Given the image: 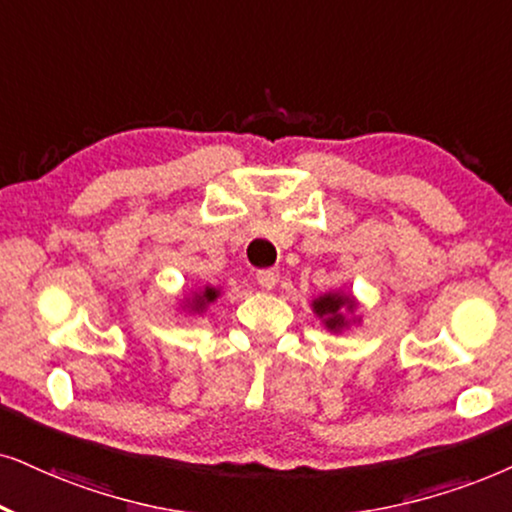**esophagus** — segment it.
<instances>
[{
  "mask_svg": "<svg viewBox=\"0 0 512 512\" xmlns=\"http://www.w3.org/2000/svg\"><path fill=\"white\" fill-rule=\"evenodd\" d=\"M278 278H281L278 269H262L260 274H257V283H260L264 290H274L278 286Z\"/></svg>",
  "mask_w": 512,
  "mask_h": 512,
  "instance_id": "1",
  "label": "esophagus"
}]
</instances>
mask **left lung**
Segmentation results:
<instances>
[{
  "instance_id": "obj_1",
  "label": "left lung",
  "mask_w": 512,
  "mask_h": 512,
  "mask_svg": "<svg viewBox=\"0 0 512 512\" xmlns=\"http://www.w3.org/2000/svg\"><path fill=\"white\" fill-rule=\"evenodd\" d=\"M312 309L328 331L340 333L349 326V319L345 316V312H354V309H357V300L347 293H326L316 297L312 302Z\"/></svg>"
}]
</instances>
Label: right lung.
<instances>
[{
  "label": "right lung",
  "mask_w": 512,
  "mask_h": 512,
  "mask_svg": "<svg viewBox=\"0 0 512 512\" xmlns=\"http://www.w3.org/2000/svg\"><path fill=\"white\" fill-rule=\"evenodd\" d=\"M219 297V290L217 288H203V290H196V293H193V297H189V300H186V307L191 309V312H205V309H208V304L210 302H215Z\"/></svg>",
  "instance_id": "obj_1"
}]
</instances>
